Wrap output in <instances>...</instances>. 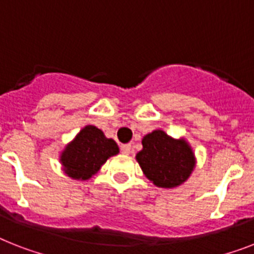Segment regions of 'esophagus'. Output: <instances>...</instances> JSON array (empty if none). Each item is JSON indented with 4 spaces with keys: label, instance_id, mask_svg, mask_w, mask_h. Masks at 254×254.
Wrapping results in <instances>:
<instances>
[{
    "label": "esophagus",
    "instance_id": "34e87169",
    "mask_svg": "<svg viewBox=\"0 0 254 254\" xmlns=\"http://www.w3.org/2000/svg\"><path fill=\"white\" fill-rule=\"evenodd\" d=\"M131 151V145H123L121 146V152L125 155H129Z\"/></svg>",
    "mask_w": 254,
    "mask_h": 254
}]
</instances>
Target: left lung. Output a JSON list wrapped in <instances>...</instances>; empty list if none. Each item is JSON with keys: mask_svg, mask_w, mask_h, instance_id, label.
<instances>
[{"mask_svg": "<svg viewBox=\"0 0 254 254\" xmlns=\"http://www.w3.org/2000/svg\"><path fill=\"white\" fill-rule=\"evenodd\" d=\"M142 146L135 159L143 175L155 187H180L194 170V152L185 138L176 139L162 129H156L142 138Z\"/></svg>", "mask_w": 254, "mask_h": 254, "instance_id": "left-lung-1", "label": "left lung"}]
</instances>
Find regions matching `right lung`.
I'll list each match as a JSON object with an SVG mask.
<instances>
[{"mask_svg":"<svg viewBox=\"0 0 254 254\" xmlns=\"http://www.w3.org/2000/svg\"><path fill=\"white\" fill-rule=\"evenodd\" d=\"M119 146L112 138L94 125H86L69 142L60 155L63 171L73 180L91 179L111 156L119 154Z\"/></svg>","mask_w":254,"mask_h":254,"instance_id":"obj_1","label":"right lung"}]
</instances>
